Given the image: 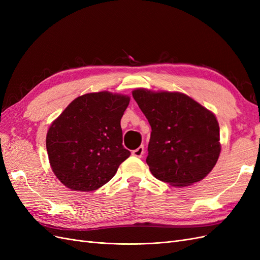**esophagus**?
<instances>
[{"mask_svg": "<svg viewBox=\"0 0 260 260\" xmlns=\"http://www.w3.org/2000/svg\"><path fill=\"white\" fill-rule=\"evenodd\" d=\"M143 154H144V146L143 145H141L138 148L133 149L132 151V155L135 157H139V158H141V157L143 156Z\"/></svg>", "mask_w": 260, "mask_h": 260, "instance_id": "1", "label": "esophagus"}]
</instances>
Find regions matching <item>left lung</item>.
Segmentation results:
<instances>
[{"label": "left lung", "mask_w": 260, "mask_h": 260, "mask_svg": "<svg viewBox=\"0 0 260 260\" xmlns=\"http://www.w3.org/2000/svg\"><path fill=\"white\" fill-rule=\"evenodd\" d=\"M151 124L146 164L152 175L174 186L203 180L219 158V123L216 116L180 92H132Z\"/></svg>", "instance_id": "1"}]
</instances>
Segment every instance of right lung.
Returning a JSON list of instances; mask_svg holds the SVG:
<instances>
[{
	"label": "right lung",
	"instance_id": "right-lung-1",
	"mask_svg": "<svg viewBox=\"0 0 260 260\" xmlns=\"http://www.w3.org/2000/svg\"><path fill=\"white\" fill-rule=\"evenodd\" d=\"M130 98L108 91L75 99L50 125L46 151L54 175L73 191H95L130 156L121 117Z\"/></svg>",
	"mask_w": 260,
	"mask_h": 260
}]
</instances>
